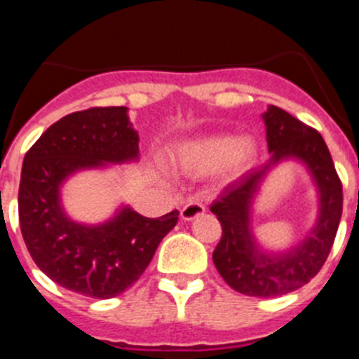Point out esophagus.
<instances>
[{"label": "esophagus", "mask_w": 359, "mask_h": 359, "mask_svg": "<svg viewBox=\"0 0 359 359\" xmlns=\"http://www.w3.org/2000/svg\"><path fill=\"white\" fill-rule=\"evenodd\" d=\"M205 214V205L198 201H192L182 208V219L183 221H192V219L199 217Z\"/></svg>", "instance_id": "34e87169"}]
</instances>
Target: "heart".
<instances>
[{
  "mask_svg": "<svg viewBox=\"0 0 359 359\" xmlns=\"http://www.w3.org/2000/svg\"><path fill=\"white\" fill-rule=\"evenodd\" d=\"M255 156V144L248 136L224 133L205 135L183 142L176 149V161L190 174H210L223 169L228 174H241Z\"/></svg>",
  "mask_w": 359,
  "mask_h": 359,
  "instance_id": "obj_1",
  "label": "heart"
}]
</instances>
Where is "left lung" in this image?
<instances>
[{
	"instance_id": "obj_1",
	"label": "left lung",
	"mask_w": 359,
	"mask_h": 359,
	"mask_svg": "<svg viewBox=\"0 0 359 359\" xmlns=\"http://www.w3.org/2000/svg\"><path fill=\"white\" fill-rule=\"evenodd\" d=\"M269 161L228 185L212 203L223 236L212 259L228 286L248 297H278L302 287L320 271L334 243L344 207L341 182L322 135L277 106L262 115ZM293 159L310 172L319 194L317 223L298 245L284 252L266 250L255 239L251 208L262 182L278 163Z\"/></svg>"
}]
</instances>
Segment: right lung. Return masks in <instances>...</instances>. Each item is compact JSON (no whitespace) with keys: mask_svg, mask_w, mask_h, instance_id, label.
Wrapping results in <instances>:
<instances>
[{"mask_svg":"<svg viewBox=\"0 0 359 359\" xmlns=\"http://www.w3.org/2000/svg\"><path fill=\"white\" fill-rule=\"evenodd\" d=\"M138 131L128 107H91L50 126L27 152L19 183V224L37 268L84 297L113 298L131 287L177 210L144 217L122 205L104 223L84 224L65 212L61 189L73 174L138 161Z\"/></svg>","mask_w":359,"mask_h":359,"instance_id":"1","label":"right lung"}]
</instances>
